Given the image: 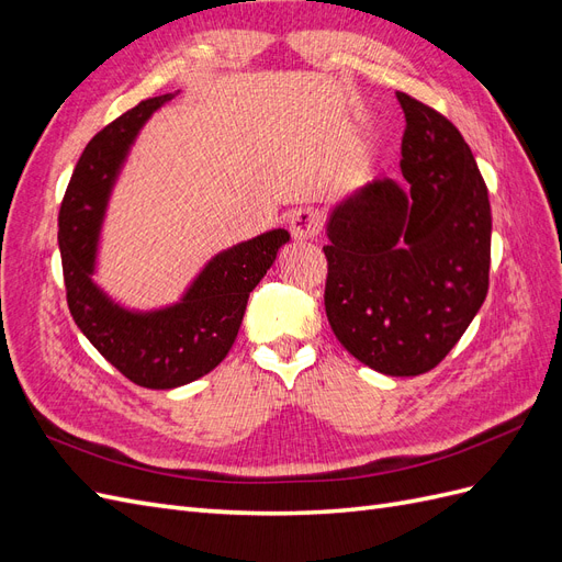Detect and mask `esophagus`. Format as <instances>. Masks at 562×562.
I'll use <instances>...</instances> for the list:
<instances>
[{
	"label": "esophagus",
	"instance_id": "34e87169",
	"mask_svg": "<svg viewBox=\"0 0 562 562\" xmlns=\"http://www.w3.org/2000/svg\"><path fill=\"white\" fill-rule=\"evenodd\" d=\"M288 225H291V234L295 241H307V239L318 236L321 215L314 209H300L291 217H288Z\"/></svg>",
	"mask_w": 562,
	"mask_h": 562
}]
</instances>
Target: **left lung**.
<instances>
[{
    "instance_id": "obj_1",
    "label": "left lung",
    "mask_w": 562,
    "mask_h": 562,
    "mask_svg": "<svg viewBox=\"0 0 562 562\" xmlns=\"http://www.w3.org/2000/svg\"><path fill=\"white\" fill-rule=\"evenodd\" d=\"M396 98L403 182L372 180L333 206L326 314L353 359L415 378L446 359L485 302L492 213L459 131L407 93Z\"/></svg>"
}]
</instances>
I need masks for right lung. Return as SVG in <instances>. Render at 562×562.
<instances>
[{"label":"right lung","instance_id":"add662e5","mask_svg":"<svg viewBox=\"0 0 562 562\" xmlns=\"http://www.w3.org/2000/svg\"><path fill=\"white\" fill-rule=\"evenodd\" d=\"M176 93L143 100L83 149L58 215L67 307L79 330L124 378L145 389H176L211 372L229 353L248 295L274 265L285 229H269L203 265L182 297L159 310H126L93 281L100 232L114 182L147 119Z\"/></svg>","mask_w":562,"mask_h":562}]
</instances>
